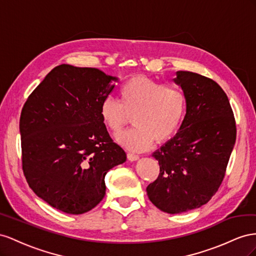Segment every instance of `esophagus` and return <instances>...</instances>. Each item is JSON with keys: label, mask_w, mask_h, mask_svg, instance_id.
Wrapping results in <instances>:
<instances>
[{"label": "esophagus", "mask_w": 256, "mask_h": 256, "mask_svg": "<svg viewBox=\"0 0 256 256\" xmlns=\"http://www.w3.org/2000/svg\"><path fill=\"white\" fill-rule=\"evenodd\" d=\"M126 156H128V160H137L138 158H140V156H138L137 154H135V153H130V152H128V154H126Z\"/></svg>", "instance_id": "esophagus-1"}]
</instances>
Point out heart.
Returning a JSON list of instances; mask_svg holds the SVG:
<instances>
[{"mask_svg":"<svg viewBox=\"0 0 256 256\" xmlns=\"http://www.w3.org/2000/svg\"><path fill=\"white\" fill-rule=\"evenodd\" d=\"M120 98L121 103L112 96L104 98L100 116L109 130L116 133L134 114L135 126L116 135V142L130 150L144 151L154 140H170L186 112V96L181 89L144 75L133 76L124 82Z\"/></svg>","mask_w":256,"mask_h":256,"instance_id":"1","label":"heart"}]
</instances>
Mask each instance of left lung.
Here are the masks:
<instances>
[{"mask_svg":"<svg viewBox=\"0 0 256 256\" xmlns=\"http://www.w3.org/2000/svg\"><path fill=\"white\" fill-rule=\"evenodd\" d=\"M174 82L184 93L186 114L177 134L152 153L158 179L147 195L160 210L176 214L205 205L225 176L236 142L228 96L212 79L178 70Z\"/></svg>","mask_w":256,"mask_h":256,"instance_id":"obj_1","label":"left lung"}]
</instances>
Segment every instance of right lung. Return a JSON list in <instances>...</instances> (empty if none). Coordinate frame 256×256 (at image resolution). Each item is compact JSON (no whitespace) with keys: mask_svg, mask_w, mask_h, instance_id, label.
<instances>
[{"mask_svg":"<svg viewBox=\"0 0 256 256\" xmlns=\"http://www.w3.org/2000/svg\"><path fill=\"white\" fill-rule=\"evenodd\" d=\"M118 77L61 64L28 98L20 116L22 170L51 207L82 214L104 198L105 176L126 160L100 116Z\"/></svg>","mask_w":256,"mask_h":256,"instance_id":"1","label":"right lung"}]
</instances>
